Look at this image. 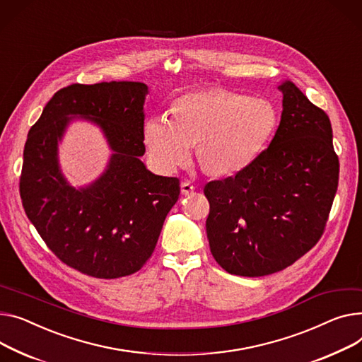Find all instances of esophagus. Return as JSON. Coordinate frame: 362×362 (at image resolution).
<instances>
[{
	"instance_id": "1",
	"label": "esophagus",
	"mask_w": 362,
	"mask_h": 362,
	"mask_svg": "<svg viewBox=\"0 0 362 362\" xmlns=\"http://www.w3.org/2000/svg\"><path fill=\"white\" fill-rule=\"evenodd\" d=\"M180 190H182V195H190V194H194L195 186L192 185L190 182H182L180 183Z\"/></svg>"
}]
</instances>
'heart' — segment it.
I'll use <instances>...</instances> for the list:
<instances>
[{
	"label": "heart",
	"mask_w": 362,
	"mask_h": 362,
	"mask_svg": "<svg viewBox=\"0 0 362 362\" xmlns=\"http://www.w3.org/2000/svg\"><path fill=\"white\" fill-rule=\"evenodd\" d=\"M172 117L153 116L144 125V142L153 163L164 173L175 172L198 146V161L214 176L246 168L264 148L278 127L275 105L221 88L180 95Z\"/></svg>",
	"instance_id": "heart-1"
}]
</instances>
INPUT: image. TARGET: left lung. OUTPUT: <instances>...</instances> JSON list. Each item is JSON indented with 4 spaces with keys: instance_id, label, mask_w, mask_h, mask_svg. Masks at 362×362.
<instances>
[{
    "instance_id": "8db88e82",
    "label": "left lung",
    "mask_w": 362,
    "mask_h": 362,
    "mask_svg": "<svg viewBox=\"0 0 362 362\" xmlns=\"http://www.w3.org/2000/svg\"><path fill=\"white\" fill-rule=\"evenodd\" d=\"M269 147L246 168L209 182L206 235L231 275L264 276L290 267L323 234L339 179L329 116L290 80Z\"/></svg>"
}]
</instances>
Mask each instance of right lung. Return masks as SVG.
I'll return each mask as SVG.
<instances>
[{
	"mask_svg": "<svg viewBox=\"0 0 362 362\" xmlns=\"http://www.w3.org/2000/svg\"><path fill=\"white\" fill-rule=\"evenodd\" d=\"M147 94L138 81L61 88L24 146L20 197L28 218L58 259L94 278L139 271L179 199V179L157 176L141 161ZM78 118L103 131L112 154L98 180L76 188L60 170L57 148Z\"/></svg>",
	"mask_w": 362,
	"mask_h": 362,
	"instance_id": "right-lung-1",
	"label": "right lung"
}]
</instances>
